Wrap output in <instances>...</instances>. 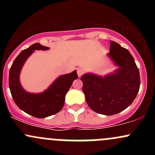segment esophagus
<instances>
[{"label":"esophagus","instance_id":"1","mask_svg":"<svg viewBox=\"0 0 155 155\" xmlns=\"http://www.w3.org/2000/svg\"><path fill=\"white\" fill-rule=\"evenodd\" d=\"M84 74V70L82 68H78L77 69V74L79 76V77H81L82 76V74Z\"/></svg>","mask_w":155,"mask_h":155}]
</instances>
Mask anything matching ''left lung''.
Masks as SVG:
<instances>
[{
  "label": "left lung",
  "mask_w": 155,
  "mask_h": 155,
  "mask_svg": "<svg viewBox=\"0 0 155 155\" xmlns=\"http://www.w3.org/2000/svg\"><path fill=\"white\" fill-rule=\"evenodd\" d=\"M108 56L119 68L104 76L85 74L82 91L90 108L96 113L114 115L130 106L140 88V74L133 57L125 48L111 41Z\"/></svg>",
  "instance_id": "left-lung-1"
}]
</instances>
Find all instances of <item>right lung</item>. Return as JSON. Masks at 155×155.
Instances as JSON below:
<instances>
[{
  "label": "right lung",
  "instance_id": "obj_1",
  "mask_svg": "<svg viewBox=\"0 0 155 155\" xmlns=\"http://www.w3.org/2000/svg\"><path fill=\"white\" fill-rule=\"evenodd\" d=\"M49 47L35 43L19 53L11 66L8 85L17 106L28 114L45 118L58 113L65 104V97L73 81L78 78L76 71L59 76L48 89L41 93L26 92L19 82V74L25 62L34 50H47Z\"/></svg>",
  "mask_w": 155,
  "mask_h": 155
}]
</instances>
